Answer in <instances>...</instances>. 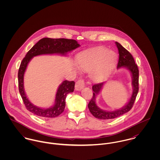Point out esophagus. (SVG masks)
Returning a JSON list of instances; mask_svg holds the SVG:
<instances>
[{
	"instance_id": "obj_1",
	"label": "esophagus",
	"mask_w": 160,
	"mask_h": 160,
	"mask_svg": "<svg viewBox=\"0 0 160 160\" xmlns=\"http://www.w3.org/2000/svg\"><path fill=\"white\" fill-rule=\"evenodd\" d=\"M85 87V83L84 80L80 79L78 80L75 84V89L76 91H81L82 89H83Z\"/></svg>"
}]
</instances>
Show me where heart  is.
Wrapping results in <instances>:
<instances>
[{"label": "heart", "mask_w": 160, "mask_h": 160, "mask_svg": "<svg viewBox=\"0 0 160 160\" xmlns=\"http://www.w3.org/2000/svg\"><path fill=\"white\" fill-rule=\"evenodd\" d=\"M118 60V55L113 50L98 47L80 55L77 60L79 68L89 72L94 81H100L112 71Z\"/></svg>", "instance_id": "obj_1"}]
</instances>
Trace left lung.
<instances>
[{"label":"left lung","mask_w":160,"mask_h":160,"mask_svg":"<svg viewBox=\"0 0 160 160\" xmlns=\"http://www.w3.org/2000/svg\"><path fill=\"white\" fill-rule=\"evenodd\" d=\"M119 52V60L117 68H126L129 71L132 77V93L128 102L121 108L113 111H107L101 109L96 103V98L102 91L106 82L94 84L92 86L93 96L88 104V108L92 114L100 119H114L128 112L132 107L138 92V69L132 55L119 42H116Z\"/></svg>","instance_id":"8db88e82"}]
</instances>
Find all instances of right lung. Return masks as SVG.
Here are the masks:
<instances>
[{
  "label": "right lung",
  "mask_w": 160,
  "mask_h": 160,
  "mask_svg": "<svg viewBox=\"0 0 160 160\" xmlns=\"http://www.w3.org/2000/svg\"><path fill=\"white\" fill-rule=\"evenodd\" d=\"M80 46L76 41L73 39L45 38L39 40L28 51L21 63L18 73L19 91L28 110L41 117H57L63 112L65 108L66 97L69 93L74 91L75 84L74 81L67 80L63 81L58 88L55 102L52 107L46 108L34 105L28 99L24 89V72L31 59L34 57L41 55H67L68 53Z\"/></svg>",
  "instance_id": "right-lung-1"
}]
</instances>
